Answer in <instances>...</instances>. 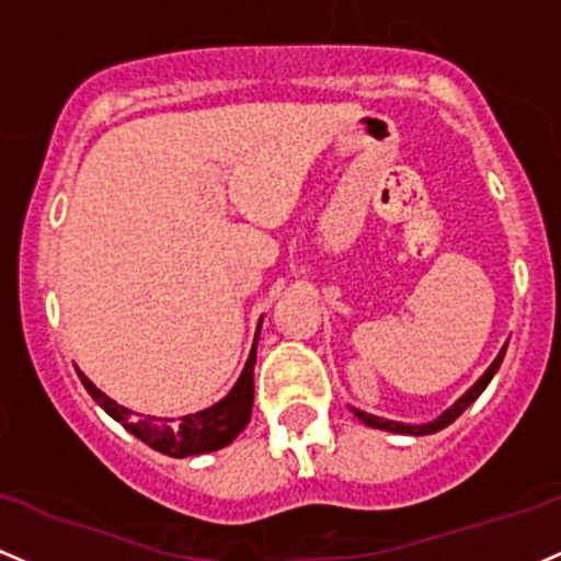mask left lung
I'll return each mask as SVG.
<instances>
[{
	"label": "left lung",
	"mask_w": 561,
	"mask_h": 561,
	"mask_svg": "<svg viewBox=\"0 0 561 561\" xmlns=\"http://www.w3.org/2000/svg\"><path fill=\"white\" fill-rule=\"evenodd\" d=\"M503 356H506V346L497 351V356H495V359H492V365L488 367V370L482 373V378H479L477 383H473L471 389L463 393V397L455 399V404H450V408L442 412L439 417H434V421H428V423H399V421H389V417L370 415V412H362V410H356V408H351V410H354V415L359 417V421L365 423V426H373V428H380V431H391V434H410V436L436 434V431H442L445 426H450L455 417H458L460 412L469 408L471 402H477L479 393L488 389V383L492 380V375H495L497 367H501Z\"/></svg>",
	"instance_id": "left-lung-1"
}]
</instances>
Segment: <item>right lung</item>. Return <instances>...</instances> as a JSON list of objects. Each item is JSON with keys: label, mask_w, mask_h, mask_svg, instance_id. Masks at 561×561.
Returning a JSON list of instances; mask_svg holds the SVG:
<instances>
[{"label": "right lung", "mask_w": 561, "mask_h": 561, "mask_svg": "<svg viewBox=\"0 0 561 561\" xmlns=\"http://www.w3.org/2000/svg\"><path fill=\"white\" fill-rule=\"evenodd\" d=\"M263 322V319H261ZM261 322H257L255 341H252L250 356L244 362V370L233 383V389L226 393L220 402H215L213 408H205L199 412H191V415L181 417H157V415H144V412H133L122 404H116L114 399L106 397L95 383L77 367L79 380L88 389V393L101 404L103 410L114 417L116 423H122L133 436H138L144 445H149L151 450H159L170 458H188V455H202V453H215L220 447L231 445L244 426L250 423L252 412V399H255V383H252V370H255V354H257V335H261Z\"/></svg>", "instance_id": "obj_1"}]
</instances>
